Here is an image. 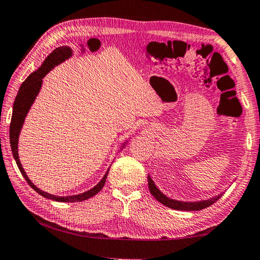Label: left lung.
Listing matches in <instances>:
<instances>
[{
    "label": "left lung",
    "mask_w": 260,
    "mask_h": 260,
    "mask_svg": "<svg viewBox=\"0 0 260 260\" xmlns=\"http://www.w3.org/2000/svg\"><path fill=\"white\" fill-rule=\"evenodd\" d=\"M148 184H149V190H150L151 195L155 197V199L160 202L161 204H164L167 208H171L173 210H179V211H200L205 208H209L210 205L215 203L220 197L222 196V193H219V195H215L213 197H210L209 200H202V201H196V202H183V201H178L173 200L164 195L158 187L153 182L150 175L148 174Z\"/></svg>",
    "instance_id": "8db88e82"
}]
</instances>
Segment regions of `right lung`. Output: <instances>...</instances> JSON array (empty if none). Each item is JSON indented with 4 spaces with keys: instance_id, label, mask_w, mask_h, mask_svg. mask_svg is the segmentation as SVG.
Wrapping results in <instances>:
<instances>
[{
    "instance_id": "1",
    "label": "right lung",
    "mask_w": 260,
    "mask_h": 260,
    "mask_svg": "<svg viewBox=\"0 0 260 260\" xmlns=\"http://www.w3.org/2000/svg\"><path fill=\"white\" fill-rule=\"evenodd\" d=\"M72 55H73V50L71 47L63 46V47L56 48V49L52 51L51 54L48 55L45 61L41 64V67L39 68L37 71L30 73L29 76L26 78V80L21 83V86L18 90V94H17L16 99H15L14 108H12L11 122H10L11 151H12V155H14V158L17 162V166H18L20 173L23 174V177L25 178L26 181H27V183L34 189L35 191H37L38 193H40L41 196L46 197V199L56 201V202H68V203L86 201L88 199H90V197L95 196L96 193L102 190L104 183H105V181H107L109 170L107 171V173L104 174L102 180H101V181L96 184V186L89 189V190L81 192V193H78V195H71V196L52 195V193L46 192V191L41 190V189H39L27 177V174H26V172L24 171V167H23V165H21V162L19 160L18 140H19L20 131H21V128H23L25 118H26V116H27L29 109H30V107H32V104L34 103L37 96L39 95V93H40V89L42 86V79L45 78L55 67L59 65L60 63H63L64 60L69 59ZM126 144H127V140L124 143H122V146L120 147V150H122V148L126 147Z\"/></svg>"
}]
</instances>
